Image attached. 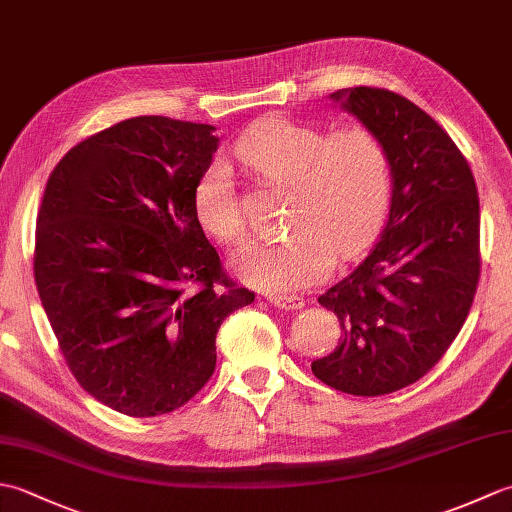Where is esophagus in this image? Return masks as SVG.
Wrapping results in <instances>:
<instances>
[{"instance_id":"1","label":"esophagus","mask_w":512,"mask_h":512,"mask_svg":"<svg viewBox=\"0 0 512 512\" xmlns=\"http://www.w3.org/2000/svg\"><path fill=\"white\" fill-rule=\"evenodd\" d=\"M268 301L273 303L275 308L286 310V312H290V310H301L303 306H306V301H303L301 297H295V295H270Z\"/></svg>"}]
</instances>
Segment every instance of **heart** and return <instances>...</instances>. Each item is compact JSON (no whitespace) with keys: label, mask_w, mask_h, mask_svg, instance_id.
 I'll use <instances>...</instances> for the list:
<instances>
[{"label":"heart","mask_w":512,"mask_h":512,"mask_svg":"<svg viewBox=\"0 0 512 512\" xmlns=\"http://www.w3.org/2000/svg\"><path fill=\"white\" fill-rule=\"evenodd\" d=\"M239 160L270 182L290 184L284 239H257L233 257L250 286L288 292L330 273L339 257L358 253L383 215L389 189L387 154L365 127L323 132L286 118H268L237 140ZM200 220L222 242L244 237L231 165L211 162L195 187Z\"/></svg>","instance_id":"heart-1"}]
</instances>
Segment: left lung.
I'll return each instance as SVG.
<instances>
[{
	"instance_id": "8db88e82",
	"label": "left lung",
	"mask_w": 512,
	"mask_h": 512,
	"mask_svg": "<svg viewBox=\"0 0 512 512\" xmlns=\"http://www.w3.org/2000/svg\"><path fill=\"white\" fill-rule=\"evenodd\" d=\"M330 99L380 140L391 200L369 255L319 297L343 339L312 374L383 396L427 374L462 330L480 279V200L451 136L405 96L347 88Z\"/></svg>"
}]
</instances>
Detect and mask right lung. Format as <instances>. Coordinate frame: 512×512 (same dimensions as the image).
<instances>
[{"label":"right lung","instance_id":"right-lung-1","mask_svg":"<svg viewBox=\"0 0 512 512\" xmlns=\"http://www.w3.org/2000/svg\"><path fill=\"white\" fill-rule=\"evenodd\" d=\"M213 125L136 116L72 147L37 215L35 281L79 385L125 416L189 402L215 334L255 301L224 275L195 209Z\"/></svg>","mask_w":512,"mask_h":512}]
</instances>
